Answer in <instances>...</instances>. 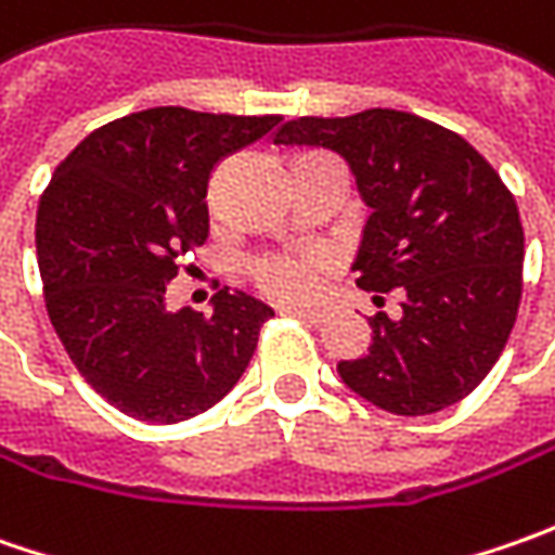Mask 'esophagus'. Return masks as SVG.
<instances>
[{
  "label": "esophagus",
  "mask_w": 555,
  "mask_h": 555,
  "mask_svg": "<svg viewBox=\"0 0 555 555\" xmlns=\"http://www.w3.org/2000/svg\"><path fill=\"white\" fill-rule=\"evenodd\" d=\"M287 314H293V318H299V321H306V324H311V327H321V324L327 321V314H324V311L293 309V311H287Z\"/></svg>",
  "instance_id": "1"
}]
</instances>
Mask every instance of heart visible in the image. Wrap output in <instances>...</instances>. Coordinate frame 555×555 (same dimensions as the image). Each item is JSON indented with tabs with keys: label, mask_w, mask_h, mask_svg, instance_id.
<instances>
[{
	"label": "heart",
	"mask_w": 555,
	"mask_h": 555,
	"mask_svg": "<svg viewBox=\"0 0 555 555\" xmlns=\"http://www.w3.org/2000/svg\"><path fill=\"white\" fill-rule=\"evenodd\" d=\"M327 271H331V259L321 256V253H311V249H302V253H266V256H256L246 266L253 287L268 299H274V302H284V306L311 302L324 287Z\"/></svg>",
	"instance_id": "b5f03b06"
}]
</instances>
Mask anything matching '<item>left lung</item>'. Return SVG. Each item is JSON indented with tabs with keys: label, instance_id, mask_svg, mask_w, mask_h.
I'll use <instances>...</instances> for the list:
<instances>
[{
	"label": "left lung",
	"instance_id": "obj_1",
	"mask_svg": "<svg viewBox=\"0 0 555 555\" xmlns=\"http://www.w3.org/2000/svg\"><path fill=\"white\" fill-rule=\"evenodd\" d=\"M274 144L331 147L352 166L371 219L358 287L401 296L371 318V352L339 361L343 383L398 416L438 414L498 364L522 302L525 231L498 169L433 119L371 107L299 117Z\"/></svg>",
	"mask_w": 555,
	"mask_h": 555
}]
</instances>
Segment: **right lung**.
<instances>
[{
	"mask_svg": "<svg viewBox=\"0 0 555 555\" xmlns=\"http://www.w3.org/2000/svg\"><path fill=\"white\" fill-rule=\"evenodd\" d=\"M281 117L151 107L95 129L39 197L36 256L54 333L82 379L122 414L179 423L234 389L274 311L244 289L212 314L166 311L182 259L206 244L216 163Z\"/></svg>",
	"mask_w": 555,
	"mask_h": 555,
	"instance_id": "obj_1",
	"label": "right lung"
}]
</instances>
